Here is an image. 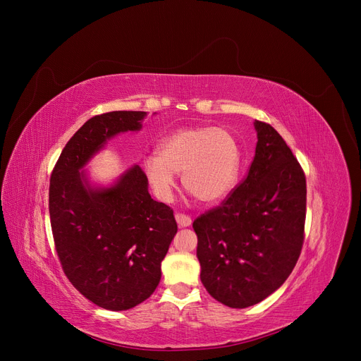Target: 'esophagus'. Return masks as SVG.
Segmentation results:
<instances>
[{"mask_svg":"<svg viewBox=\"0 0 361 361\" xmlns=\"http://www.w3.org/2000/svg\"><path fill=\"white\" fill-rule=\"evenodd\" d=\"M176 221H177L180 228H187V226L192 225V218L184 215V214H177L176 215Z\"/></svg>","mask_w":361,"mask_h":361,"instance_id":"1","label":"esophagus"}]
</instances>
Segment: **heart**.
Instances as JSON below:
<instances>
[{"label": "heart", "mask_w": 361, "mask_h": 361, "mask_svg": "<svg viewBox=\"0 0 361 361\" xmlns=\"http://www.w3.org/2000/svg\"><path fill=\"white\" fill-rule=\"evenodd\" d=\"M240 147L226 128L193 126L162 139L158 152L142 159L143 176L161 200L173 197L176 174L202 203H216L234 188L240 171Z\"/></svg>", "instance_id": "1"}]
</instances>
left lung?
Masks as SVG:
<instances>
[{
  "label": "left lung",
  "mask_w": 361,
  "mask_h": 361,
  "mask_svg": "<svg viewBox=\"0 0 361 361\" xmlns=\"http://www.w3.org/2000/svg\"><path fill=\"white\" fill-rule=\"evenodd\" d=\"M249 174L224 203L193 222L200 281L233 309L257 305L287 281L306 221V177L279 133L255 121Z\"/></svg>",
  "instance_id": "1"
}]
</instances>
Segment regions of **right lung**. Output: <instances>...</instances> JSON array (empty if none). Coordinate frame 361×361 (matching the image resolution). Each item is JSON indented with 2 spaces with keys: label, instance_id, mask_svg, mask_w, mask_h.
Instances as JSON below:
<instances>
[{
  "label": "right lung",
  "instance_id": "add662e5",
  "mask_svg": "<svg viewBox=\"0 0 361 361\" xmlns=\"http://www.w3.org/2000/svg\"><path fill=\"white\" fill-rule=\"evenodd\" d=\"M146 116L112 111L87 120L51 176V228L64 274L93 305L112 312L128 310L152 295L177 234L173 209L150 197L139 165L109 184L94 183L86 169L111 139L139 131Z\"/></svg>",
  "mask_w": 361,
  "mask_h": 361
}]
</instances>
